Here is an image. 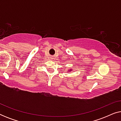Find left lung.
<instances>
[{
	"instance_id": "8db88e82",
	"label": "left lung",
	"mask_w": 121,
	"mask_h": 121,
	"mask_svg": "<svg viewBox=\"0 0 121 121\" xmlns=\"http://www.w3.org/2000/svg\"><path fill=\"white\" fill-rule=\"evenodd\" d=\"M72 70V69H69L68 72H70V71H71V70Z\"/></svg>"
}]
</instances>
